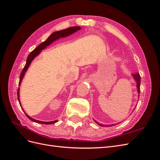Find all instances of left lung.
Segmentation results:
<instances>
[{
	"mask_svg": "<svg viewBox=\"0 0 160 160\" xmlns=\"http://www.w3.org/2000/svg\"><path fill=\"white\" fill-rule=\"evenodd\" d=\"M133 77L134 79L135 80V81H136L137 83V88H138V93H140V82H141V77H140V75L139 73H135V74H132ZM96 123H98L99 125H100V126H103V127H109V126H113V125H115V124H111V125H103L101 123H99V122H97V121L94 120ZM118 124V123H117Z\"/></svg>",
	"mask_w": 160,
	"mask_h": 160,
	"instance_id": "1",
	"label": "left lung"
}]
</instances>
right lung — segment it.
<instances>
[{"instance_id":"right-lung-1","label":"right lung","mask_w":160,"mask_h":160,"mask_svg":"<svg viewBox=\"0 0 160 160\" xmlns=\"http://www.w3.org/2000/svg\"><path fill=\"white\" fill-rule=\"evenodd\" d=\"M81 29V27H70V28H66V29H64V30H61V31H56V32H52L51 35L48 37L47 39L42 42V43H41V44L38 45L37 48H35V49H34L29 55H28L27 59V62H26V65H25V67H24V68L21 72V75H20V80H19V83H18V85L20 86L21 82H22V78L24 75H25V72L27 71L28 68L30 66V64L31 63L32 61L35 59V58L39 54V53L41 52V51L42 50H43L44 49H45V48L49 46L50 44H51V43L55 41L57 39H59V38H63V37H66L67 36L69 35H71V34L75 32L76 31H79ZM17 98H18V102H19V104H20L21 105V103H20V98H19V88H18V90H17ZM23 110V109H22ZM24 111V110H23ZM25 112V111H24ZM25 115H27V117L30 120L32 121V122H37V123H41V124H46V125H49V124H52V123H55L57 122V120H55V121H52V122H41V121H38V120H36L35 119H32L31 118V117H29L25 112Z\"/></svg>"}]
</instances>
